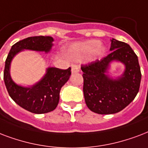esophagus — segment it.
I'll list each match as a JSON object with an SVG mask.
<instances>
[{
	"label": "esophagus",
	"mask_w": 148,
	"mask_h": 148,
	"mask_svg": "<svg viewBox=\"0 0 148 148\" xmlns=\"http://www.w3.org/2000/svg\"><path fill=\"white\" fill-rule=\"evenodd\" d=\"M79 72V66L77 65H73L72 66V73H76Z\"/></svg>",
	"instance_id": "34e87169"
}]
</instances>
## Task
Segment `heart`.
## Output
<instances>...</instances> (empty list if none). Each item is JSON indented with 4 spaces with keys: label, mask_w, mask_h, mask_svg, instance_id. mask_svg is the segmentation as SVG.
Returning <instances> with one entry per match:
<instances>
[{
    "label": "heart",
    "mask_w": 148,
    "mask_h": 148,
    "mask_svg": "<svg viewBox=\"0 0 148 148\" xmlns=\"http://www.w3.org/2000/svg\"><path fill=\"white\" fill-rule=\"evenodd\" d=\"M105 47L97 40H90L71 45L67 49L69 57L75 61L81 60L88 56L90 60L98 59L105 53Z\"/></svg>",
    "instance_id": "heart-1"
}]
</instances>
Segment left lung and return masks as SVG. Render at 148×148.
Returning a JSON list of instances; mask_svg holds the SVG:
<instances>
[{"label": "left lung", "mask_w": 148, "mask_h": 148, "mask_svg": "<svg viewBox=\"0 0 148 148\" xmlns=\"http://www.w3.org/2000/svg\"><path fill=\"white\" fill-rule=\"evenodd\" d=\"M110 54L101 60L82 65L83 93L86 106L98 114L120 112L134 99L139 91L141 73L137 55L125 42L112 38ZM113 61L125 66L123 75L112 79L106 73Z\"/></svg>", "instance_id": "1"}]
</instances>
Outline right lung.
<instances>
[{
  "label": "right lung",
  "instance_id": "obj_1",
  "mask_svg": "<svg viewBox=\"0 0 148 148\" xmlns=\"http://www.w3.org/2000/svg\"><path fill=\"white\" fill-rule=\"evenodd\" d=\"M54 42L50 36H34L19 41L12 45L5 61L4 80L10 97L16 103L31 113H46L54 110L59 101L61 88L70 77L71 68L60 69L49 67L39 82L31 87L16 84L10 75L12 59L22 50L27 49L48 53Z\"/></svg>",
  "mask_w": 148,
  "mask_h": 148
}]
</instances>
